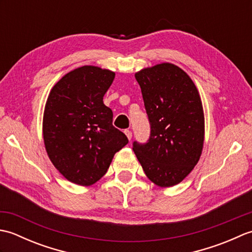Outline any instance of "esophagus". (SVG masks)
<instances>
[{
	"label": "esophagus",
	"instance_id": "34e87169",
	"mask_svg": "<svg viewBox=\"0 0 252 252\" xmlns=\"http://www.w3.org/2000/svg\"><path fill=\"white\" fill-rule=\"evenodd\" d=\"M125 133H126V137L129 138V141H131V138H132V132H131L130 130H125Z\"/></svg>",
	"mask_w": 252,
	"mask_h": 252
}]
</instances>
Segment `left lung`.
Here are the masks:
<instances>
[{
  "label": "left lung",
  "instance_id": "8db88e82",
  "mask_svg": "<svg viewBox=\"0 0 252 252\" xmlns=\"http://www.w3.org/2000/svg\"><path fill=\"white\" fill-rule=\"evenodd\" d=\"M151 125L147 143H133L144 172L161 187L179 184L197 164L203 147L205 118L192 80L173 63L135 73Z\"/></svg>",
  "mask_w": 252,
  "mask_h": 252
}]
</instances>
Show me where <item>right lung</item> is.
<instances>
[{
  "label": "right lung",
  "instance_id": "add662e5",
  "mask_svg": "<svg viewBox=\"0 0 252 252\" xmlns=\"http://www.w3.org/2000/svg\"><path fill=\"white\" fill-rule=\"evenodd\" d=\"M115 72L83 66L51 90L43 116V138L52 163L68 181L90 186L103 178L115 154L129 140L112 126L103 97Z\"/></svg>",
  "mask_w": 252,
  "mask_h": 252
}]
</instances>
